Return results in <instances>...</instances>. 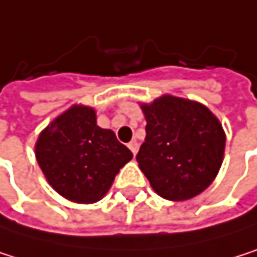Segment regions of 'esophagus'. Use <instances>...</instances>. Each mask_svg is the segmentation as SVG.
<instances>
[{
    "label": "esophagus",
    "instance_id": "obj_1",
    "mask_svg": "<svg viewBox=\"0 0 257 257\" xmlns=\"http://www.w3.org/2000/svg\"><path fill=\"white\" fill-rule=\"evenodd\" d=\"M127 148H130V149H131V152H133L134 155H136V154L139 152V143H137L136 140H133V142H131L130 145H127Z\"/></svg>",
    "mask_w": 257,
    "mask_h": 257
}]
</instances>
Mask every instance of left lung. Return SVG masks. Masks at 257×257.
Wrapping results in <instances>:
<instances>
[{"instance_id":"8db88e82","label":"left lung","mask_w":257,"mask_h":257,"mask_svg":"<svg viewBox=\"0 0 257 257\" xmlns=\"http://www.w3.org/2000/svg\"><path fill=\"white\" fill-rule=\"evenodd\" d=\"M146 139L137 161L154 191L184 202L199 196L223 164L226 134L220 120L200 102L163 94L142 103Z\"/></svg>"}]
</instances>
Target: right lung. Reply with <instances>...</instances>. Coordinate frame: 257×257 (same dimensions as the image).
Wrapping results in <instances>:
<instances>
[{
	"mask_svg": "<svg viewBox=\"0 0 257 257\" xmlns=\"http://www.w3.org/2000/svg\"><path fill=\"white\" fill-rule=\"evenodd\" d=\"M36 160L48 184L75 203H94L111 188L118 170L133 160L111 130L96 123L91 106L75 103L39 134Z\"/></svg>",
	"mask_w": 257,
	"mask_h": 257,
	"instance_id": "obj_1",
	"label": "right lung"
}]
</instances>
